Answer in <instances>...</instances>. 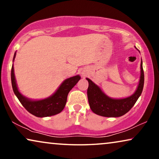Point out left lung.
I'll return each mask as SVG.
<instances>
[{"label":"left lung","instance_id":"obj_1","mask_svg":"<svg viewBox=\"0 0 159 159\" xmlns=\"http://www.w3.org/2000/svg\"><path fill=\"white\" fill-rule=\"evenodd\" d=\"M135 47V46H134ZM136 48V47H135ZM88 81V98L92 111L99 116L105 117H119L125 115L133 107L142 93L144 85V71L143 61L140 64V81L137 90L133 94L125 98H112L108 97L103 91L92 80L86 78Z\"/></svg>","mask_w":159,"mask_h":159}]
</instances>
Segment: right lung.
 <instances>
[{"label":"right lung","mask_w":159,"mask_h":159,"mask_svg":"<svg viewBox=\"0 0 159 159\" xmlns=\"http://www.w3.org/2000/svg\"><path fill=\"white\" fill-rule=\"evenodd\" d=\"M16 53L15 52L13 61L16 57ZM11 77L13 90L17 98L27 111L37 117L51 116L61 112L66 103L67 95L69 91L81 79L80 75L67 78L61 84L56 92L51 96L41 100H32L25 97L19 92L14 75V65H12Z\"/></svg>","instance_id":"add662e5"}]
</instances>
